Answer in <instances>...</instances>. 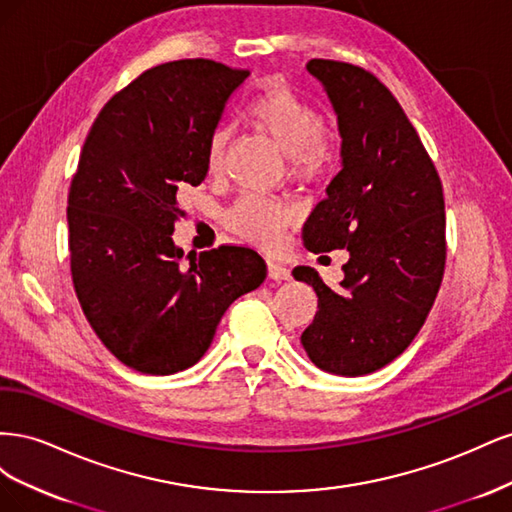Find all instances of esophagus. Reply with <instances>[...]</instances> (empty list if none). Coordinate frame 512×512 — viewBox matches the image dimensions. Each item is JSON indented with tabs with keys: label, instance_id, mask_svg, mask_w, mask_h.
<instances>
[{
	"label": "esophagus",
	"instance_id": "34e87169",
	"mask_svg": "<svg viewBox=\"0 0 512 512\" xmlns=\"http://www.w3.org/2000/svg\"><path fill=\"white\" fill-rule=\"evenodd\" d=\"M267 271H269V277L275 282H284V280H290V269L280 265V262H273L269 260L267 262Z\"/></svg>",
	"mask_w": 512,
	"mask_h": 512
}]
</instances>
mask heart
Returning a JSON list of instances; mask_svg holds the SVG:
<instances>
[{
	"instance_id": "heart-1",
	"label": "heart",
	"mask_w": 512,
	"mask_h": 512,
	"mask_svg": "<svg viewBox=\"0 0 512 512\" xmlns=\"http://www.w3.org/2000/svg\"><path fill=\"white\" fill-rule=\"evenodd\" d=\"M247 117L286 153L288 173L299 181H322L337 164L331 136L316 108L284 85H269L247 104ZM230 145V130L220 126L207 138L205 168L220 175ZM228 226L260 247H277L282 232L294 222V211L275 200L247 194L226 213Z\"/></svg>"
}]
</instances>
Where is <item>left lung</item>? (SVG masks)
Here are the masks:
<instances>
[{
    "instance_id": "left-lung-1",
    "label": "left lung",
    "mask_w": 512,
    "mask_h": 512,
    "mask_svg": "<svg viewBox=\"0 0 512 512\" xmlns=\"http://www.w3.org/2000/svg\"><path fill=\"white\" fill-rule=\"evenodd\" d=\"M342 134V170L303 226L309 252L348 250L342 288L312 267L318 312L301 344L314 365L365 376L404 352L425 324L446 265L442 181L404 108L374 74L335 59H309Z\"/></svg>"
}]
</instances>
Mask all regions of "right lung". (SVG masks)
<instances>
[{"label": "right lung", "instance_id": "obj_1", "mask_svg": "<svg viewBox=\"0 0 512 512\" xmlns=\"http://www.w3.org/2000/svg\"><path fill=\"white\" fill-rule=\"evenodd\" d=\"M250 70L179 59L145 70L104 104L68 194L74 292L91 329L141 374L203 359L228 305L267 277L245 245L188 254L173 243L179 196L207 177V138Z\"/></svg>", "mask_w": 512, "mask_h": 512}]
</instances>
